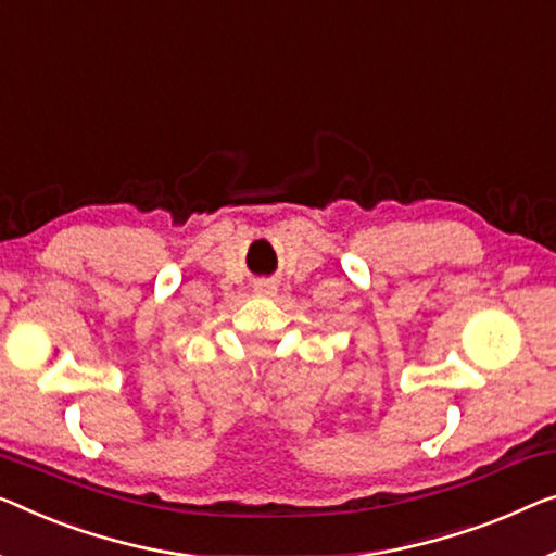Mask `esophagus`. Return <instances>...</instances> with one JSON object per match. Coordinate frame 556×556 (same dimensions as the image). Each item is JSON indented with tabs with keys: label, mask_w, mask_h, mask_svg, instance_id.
Instances as JSON below:
<instances>
[{
	"label": "esophagus",
	"mask_w": 556,
	"mask_h": 556,
	"mask_svg": "<svg viewBox=\"0 0 556 556\" xmlns=\"http://www.w3.org/2000/svg\"><path fill=\"white\" fill-rule=\"evenodd\" d=\"M277 292V287L275 285H269V281H264V285H256V294H262V296H271Z\"/></svg>",
	"instance_id": "1"
}]
</instances>
